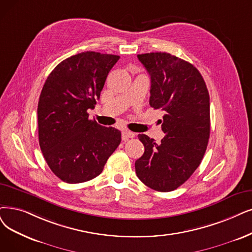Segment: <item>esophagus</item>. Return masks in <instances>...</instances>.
<instances>
[{
    "label": "esophagus",
    "mask_w": 252,
    "mask_h": 252,
    "mask_svg": "<svg viewBox=\"0 0 252 252\" xmlns=\"http://www.w3.org/2000/svg\"><path fill=\"white\" fill-rule=\"evenodd\" d=\"M134 135L135 134L131 131H129V130H123L122 131V139L123 140H127L128 138H132V137H134Z\"/></svg>",
    "instance_id": "esophagus-1"
}]
</instances>
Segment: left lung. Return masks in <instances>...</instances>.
<instances>
[{
	"label": "left lung",
	"instance_id": "obj_1",
	"mask_svg": "<svg viewBox=\"0 0 252 252\" xmlns=\"http://www.w3.org/2000/svg\"><path fill=\"white\" fill-rule=\"evenodd\" d=\"M151 77L150 105L165 113L160 143L138 134L144 155L135 161L138 179L160 192L185 183L202 162L210 137V97L198 70L167 53L137 55Z\"/></svg>",
	"mask_w": 252,
	"mask_h": 252
}]
</instances>
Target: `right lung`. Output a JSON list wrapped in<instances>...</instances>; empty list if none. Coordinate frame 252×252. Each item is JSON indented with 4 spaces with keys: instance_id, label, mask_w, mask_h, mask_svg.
<instances>
[{
    "instance_id": "obj_1",
    "label": "right lung",
    "mask_w": 252,
    "mask_h": 252,
    "mask_svg": "<svg viewBox=\"0 0 252 252\" xmlns=\"http://www.w3.org/2000/svg\"><path fill=\"white\" fill-rule=\"evenodd\" d=\"M119 59L80 53L57 65L45 80L37 109L39 145L49 168L66 183L99 176L121 143L118 129L99 125L88 114Z\"/></svg>"
}]
</instances>
